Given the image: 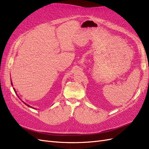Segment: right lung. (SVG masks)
Returning <instances> with one entry per match:
<instances>
[{"mask_svg": "<svg viewBox=\"0 0 149 149\" xmlns=\"http://www.w3.org/2000/svg\"><path fill=\"white\" fill-rule=\"evenodd\" d=\"M11 84H12V86H13V84H12V81H11ZM13 90H14V91H15V93L17 94V93H16V91H15V89L14 88H13ZM17 96H18V97H19V98L20 99V100H21V99H20V98L19 97V96H18V95H17ZM22 101V102H24V103L25 104L26 106H27L28 107H30V108H33V109H35V108H34V107H31V106H30V105L27 104H26V103H25V102H24L23 101Z\"/></svg>", "mask_w": 149, "mask_h": 149, "instance_id": "right-lung-1", "label": "right lung"}]
</instances>
